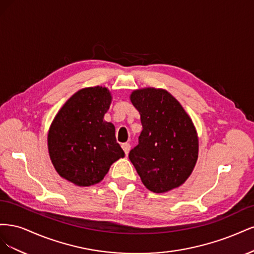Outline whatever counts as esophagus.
Segmentation results:
<instances>
[{"mask_svg": "<svg viewBox=\"0 0 254 254\" xmlns=\"http://www.w3.org/2000/svg\"><path fill=\"white\" fill-rule=\"evenodd\" d=\"M122 148H123V150L125 151L126 156H127L128 153H129V151H130V148H131V146H130L129 143H123V144H122Z\"/></svg>", "mask_w": 254, "mask_h": 254, "instance_id": "34e87169", "label": "esophagus"}]
</instances>
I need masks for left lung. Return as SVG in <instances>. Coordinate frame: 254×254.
<instances>
[{
    "label": "left lung",
    "instance_id": "1",
    "mask_svg": "<svg viewBox=\"0 0 254 254\" xmlns=\"http://www.w3.org/2000/svg\"><path fill=\"white\" fill-rule=\"evenodd\" d=\"M143 130L129 159L146 189L166 193L188 180L198 159L196 128L181 104L164 89L142 88L130 94Z\"/></svg>",
    "mask_w": 254,
    "mask_h": 254
}]
</instances>
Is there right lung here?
Returning a JSON list of instances; mask_svg holds the SVG:
<instances>
[{
    "instance_id": "1",
    "label": "right lung",
    "mask_w": 254,
    "mask_h": 254,
    "mask_svg": "<svg viewBox=\"0 0 254 254\" xmlns=\"http://www.w3.org/2000/svg\"><path fill=\"white\" fill-rule=\"evenodd\" d=\"M111 102L108 88H83L67 99L50 126L52 163L60 177L75 186L101 182L115 161L125 157L114 125L104 120Z\"/></svg>"
}]
</instances>
